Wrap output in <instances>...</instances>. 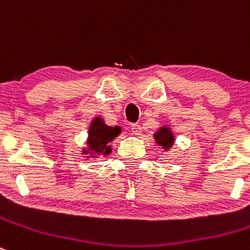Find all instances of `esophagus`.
I'll return each mask as SVG.
<instances>
[{
	"label": "esophagus",
	"mask_w": 250,
	"mask_h": 250,
	"mask_svg": "<svg viewBox=\"0 0 250 250\" xmlns=\"http://www.w3.org/2000/svg\"><path fill=\"white\" fill-rule=\"evenodd\" d=\"M130 129H132V133L134 134V136H141L142 134V125H132Z\"/></svg>",
	"instance_id": "obj_1"
}]
</instances>
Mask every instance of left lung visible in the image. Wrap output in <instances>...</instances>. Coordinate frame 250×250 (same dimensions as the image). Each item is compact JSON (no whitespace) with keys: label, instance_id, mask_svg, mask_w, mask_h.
Masks as SVG:
<instances>
[{"label":"left lung","instance_id":"8db88e82","mask_svg":"<svg viewBox=\"0 0 250 250\" xmlns=\"http://www.w3.org/2000/svg\"><path fill=\"white\" fill-rule=\"evenodd\" d=\"M154 139L158 146H160L162 149L167 151L170 150L175 143L174 133H172L171 128H169L167 125H162L157 132L154 133Z\"/></svg>","mask_w":250,"mask_h":250}]
</instances>
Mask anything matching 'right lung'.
<instances>
[{
	"instance_id": "1",
	"label": "right lung",
	"mask_w": 250,
	"mask_h": 250,
	"mask_svg": "<svg viewBox=\"0 0 250 250\" xmlns=\"http://www.w3.org/2000/svg\"><path fill=\"white\" fill-rule=\"evenodd\" d=\"M121 127H111L104 122L101 117H95L88 127V137H87V146L83 149V155H87V158H99L101 155L106 157L111 154V142L116 137L121 134Z\"/></svg>"
}]
</instances>
